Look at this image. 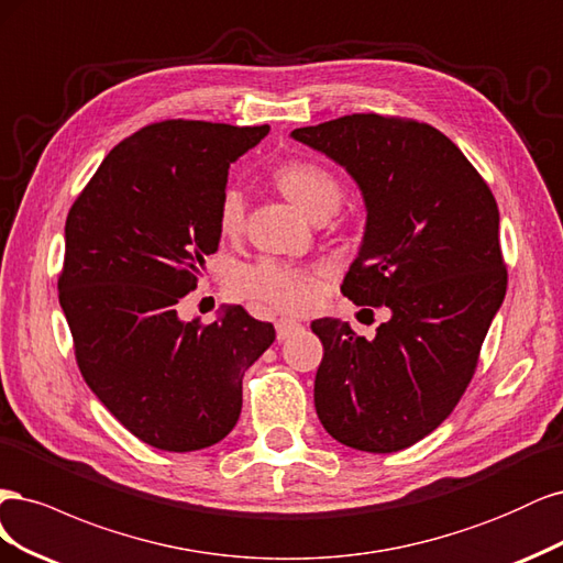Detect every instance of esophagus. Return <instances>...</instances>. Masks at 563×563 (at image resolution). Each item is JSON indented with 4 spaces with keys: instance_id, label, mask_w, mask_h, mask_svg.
Masks as SVG:
<instances>
[{
    "instance_id": "esophagus-1",
    "label": "esophagus",
    "mask_w": 563,
    "mask_h": 563,
    "mask_svg": "<svg viewBox=\"0 0 563 563\" xmlns=\"http://www.w3.org/2000/svg\"><path fill=\"white\" fill-rule=\"evenodd\" d=\"M299 330H301V322H297V320H292V318H280V320H276V336H278V341L289 339V336H292V334L299 332Z\"/></svg>"
}]
</instances>
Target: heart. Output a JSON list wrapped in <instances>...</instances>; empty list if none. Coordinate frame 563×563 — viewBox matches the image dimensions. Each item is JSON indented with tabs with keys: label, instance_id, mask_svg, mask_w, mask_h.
Returning a JSON list of instances; mask_svg holds the SVG:
<instances>
[{
	"label": "heart",
	"instance_id": "obj_1",
	"mask_svg": "<svg viewBox=\"0 0 563 563\" xmlns=\"http://www.w3.org/2000/svg\"><path fill=\"white\" fill-rule=\"evenodd\" d=\"M276 187L306 210L313 220L336 212L343 198L341 179L316 161L289 158L274 170ZM217 227L224 235H239L245 227V198L235 187H227L217 203ZM229 289L241 299L262 301L280 311H308L320 292V274L313 268L262 257L229 271Z\"/></svg>",
	"mask_w": 563,
	"mask_h": 563
}]
</instances>
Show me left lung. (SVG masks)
<instances>
[{"instance_id": "1", "label": "left lung", "mask_w": 563, "mask_h": 563, "mask_svg": "<svg viewBox=\"0 0 563 563\" xmlns=\"http://www.w3.org/2000/svg\"><path fill=\"white\" fill-rule=\"evenodd\" d=\"M346 168L367 231L341 285L357 306L388 308L374 339L316 320V411L357 451H402L438 428L475 376L505 299L498 206L486 179L430 123L349 114L292 131Z\"/></svg>"}]
</instances>
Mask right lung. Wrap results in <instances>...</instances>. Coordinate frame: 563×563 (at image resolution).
Segmentation results:
<instances>
[{
  "mask_svg": "<svg viewBox=\"0 0 563 563\" xmlns=\"http://www.w3.org/2000/svg\"><path fill=\"white\" fill-rule=\"evenodd\" d=\"M266 133V123H150L104 156L67 212L58 299L79 372L125 430L161 451L224 440L245 369L276 339L243 306L210 324L177 318L220 245L229 163Z\"/></svg>",
  "mask_w": 563,
  "mask_h": 563,
  "instance_id": "add662e5",
  "label": "right lung"
}]
</instances>
